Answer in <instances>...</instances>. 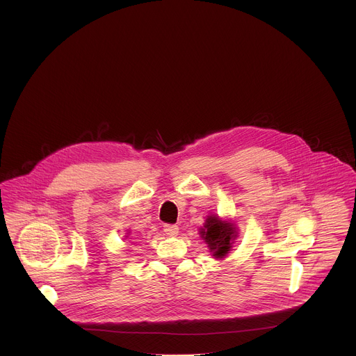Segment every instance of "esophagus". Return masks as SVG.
Instances as JSON below:
<instances>
[{
  "label": "esophagus",
  "instance_id": "esophagus-1",
  "mask_svg": "<svg viewBox=\"0 0 356 356\" xmlns=\"http://www.w3.org/2000/svg\"><path fill=\"white\" fill-rule=\"evenodd\" d=\"M164 233L170 237H175L179 233V229L177 225H164Z\"/></svg>",
  "mask_w": 356,
  "mask_h": 356
}]
</instances>
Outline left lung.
Returning <instances> with one entry per match:
<instances>
[{
  "label": "left lung",
  "mask_w": 356,
  "mask_h": 356,
  "mask_svg": "<svg viewBox=\"0 0 356 356\" xmlns=\"http://www.w3.org/2000/svg\"><path fill=\"white\" fill-rule=\"evenodd\" d=\"M200 237L208 244L209 252H212L215 259H223L229 254L237 237V229L230 220H222L216 215H208L200 229Z\"/></svg>",
  "instance_id": "left-lung-1"
}]
</instances>
